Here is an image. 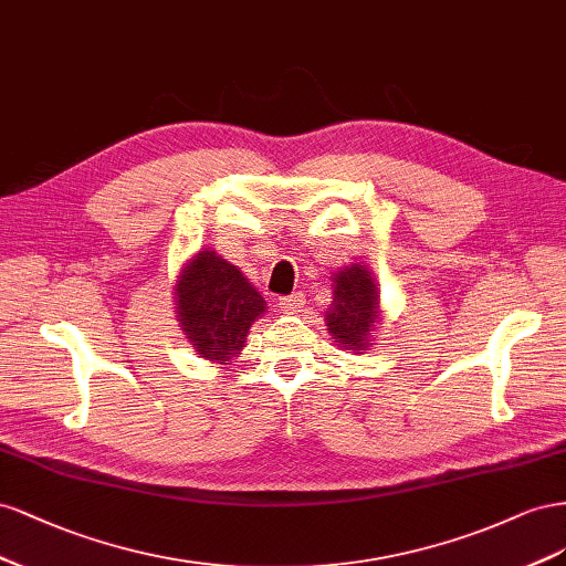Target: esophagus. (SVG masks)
Listing matches in <instances>:
<instances>
[{"mask_svg": "<svg viewBox=\"0 0 566 566\" xmlns=\"http://www.w3.org/2000/svg\"><path fill=\"white\" fill-rule=\"evenodd\" d=\"M277 305H280L282 311H286V313H294V311L303 308V305H305V296H303L301 292H296V294H292V296H282V298L277 301Z\"/></svg>", "mask_w": 566, "mask_h": 566, "instance_id": "34e87169", "label": "esophagus"}]
</instances>
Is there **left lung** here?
I'll return each instance as SVG.
<instances>
[{
	"instance_id": "1",
	"label": "left lung",
	"mask_w": 566,
	"mask_h": 566,
	"mask_svg": "<svg viewBox=\"0 0 566 566\" xmlns=\"http://www.w3.org/2000/svg\"><path fill=\"white\" fill-rule=\"evenodd\" d=\"M327 327L346 350H367L379 322V289L369 268L353 263L334 274V298L327 308Z\"/></svg>"
}]
</instances>
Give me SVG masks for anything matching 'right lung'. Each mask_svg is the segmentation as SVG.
<instances>
[{"label": "right lung", "mask_w": 566, "mask_h": 566, "mask_svg": "<svg viewBox=\"0 0 566 566\" xmlns=\"http://www.w3.org/2000/svg\"><path fill=\"white\" fill-rule=\"evenodd\" d=\"M177 322L201 358L230 365L244 348L265 301L237 265L216 251H199L175 284Z\"/></svg>", "instance_id": "right-lung-1"}]
</instances>
